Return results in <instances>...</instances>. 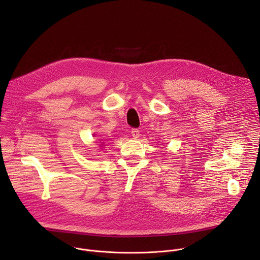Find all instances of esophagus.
<instances>
[{"label": "esophagus", "mask_w": 260, "mask_h": 260, "mask_svg": "<svg viewBox=\"0 0 260 260\" xmlns=\"http://www.w3.org/2000/svg\"><path fill=\"white\" fill-rule=\"evenodd\" d=\"M132 136L134 137V139H138L140 137V131L138 128H133L132 129Z\"/></svg>", "instance_id": "obj_1"}]
</instances>
